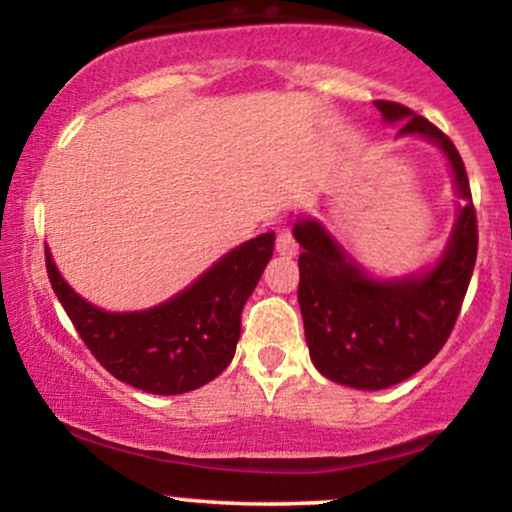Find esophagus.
Wrapping results in <instances>:
<instances>
[{
  "label": "esophagus",
  "mask_w": 512,
  "mask_h": 512,
  "mask_svg": "<svg viewBox=\"0 0 512 512\" xmlns=\"http://www.w3.org/2000/svg\"><path fill=\"white\" fill-rule=\"evenodd\" d=\"M276 252L286 257H293L298 252V243L296 238L291 236L289 228H279V231H276Z\"/></svg>",
  "instance_id": "1"
}]
</instances>
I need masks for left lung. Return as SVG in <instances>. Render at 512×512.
I'll list each match as a JSON object with an SVG mask.
<instances>
[{"mask_svg": "<svg viewBox=\"0 0 512 512\" xmlns=\"http://www.w3.org/2000/svg\"><path fill=\"white\" fill-rule=\"evenodd\" d=\"M385 122H402L397 137L419 134L448 156L462 199L443 257L424 274L380 281L363 272L313 219H298L305 342L325 378L356 390H385L421 370L448 342L477 262V211L455 144L407 105L375 101Z\"/></svg>", "mask_w": 512, "mask_h": 512, "instance_id": "8db88e82", "label": "left lung"}]
</instances>
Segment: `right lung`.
<instances>
[{
  "label": "right lung",
  "mask_w": 512,
  "mask_h": 512,
  "mask_svg": "<svg viewBox=\"0 0 512 512\" xmlns=\"http://www.w3.org/2000/svg\"><path fill=\"white\" fill-rule=\"evenodd\" d=\"M274 233L238 245L170 301L137 313H108L84 301L45 248L48 279L81 342L122 383L151 395H182L207 385L231 363L240 315L272 260Z\"/></svg>",
  "instance_id": "right-lung-1"
}]
</instances>
